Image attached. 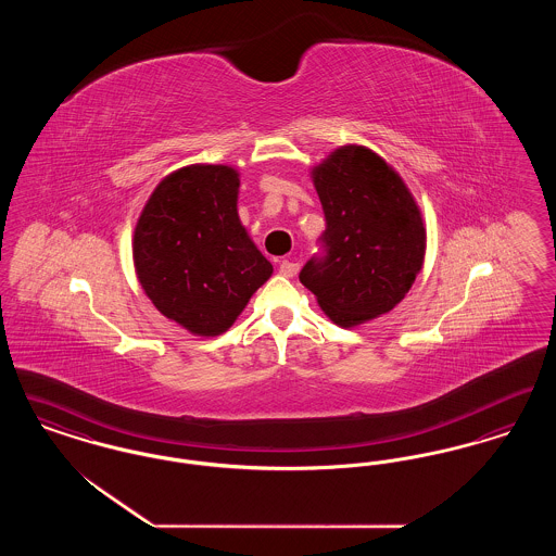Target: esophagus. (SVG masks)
I'll return each mask as SVG.
<instances>
[{
  "label": "esophagus",
  "instance_id": "obj_1",
  "mask_svg": "<svg viewBox=\"0 0 556 556\" xmlns=\"http://www.w3.org/2000/svg\"><path fill=\"white\" fill-rule=\"evenodd\" d=\"M298 263H293V261H281L279 263V273L283 275V277H293L295 273H298Z\"/></svg>",
  "mask_w": 556,
  "mask_h": 556
}]
</instances>
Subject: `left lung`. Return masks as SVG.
<instances>
[{
	"label": "left lung",
	"mask_w": 556,
	"mask_h": 556,
	"mask_svg": "<svg viewBox=\"0 0 556 556\" xmlns=\"http://www.w3.org/2000/svg\"><path fill=\"white\" fill-rule=\"evenodd\" d=\"M325 212L323 254L300 270L323 313L354 327L390 313L425 258L421 211L396 170L363 146H344L313 168Z\"/></svg>",
	"instance_id": "1"
}]
</instances>
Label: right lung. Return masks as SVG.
<instances>
[{
  "label": "right lung",
  "mask_w": 556,
  "mask_h": 556,
  "mask_svg": "<svg viewBox=\"0 0 556 556\" xmlns=\"http://www.w3.org/2000/svg\"><path fill=\"white\" fill-rule=\"evenodd\" d=\"M238 189L231 166H184L160 181L135 227L141 288L195 336L227 331L273 273L239 220Z\"/></svg>",
  "instance_id": "add662e5"
}]
</instances>
